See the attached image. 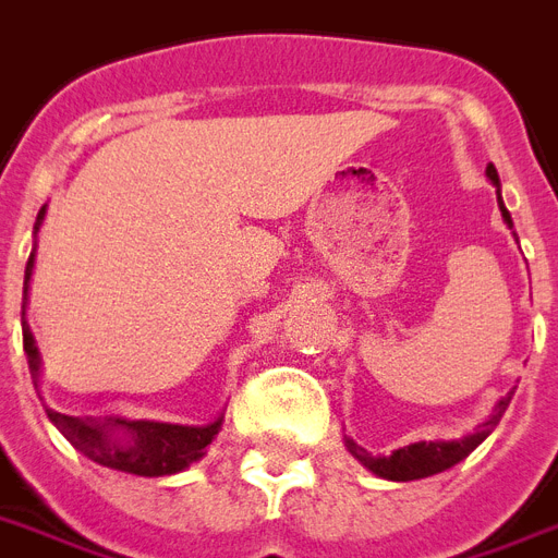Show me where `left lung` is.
<instances>
[{"instance_id":"1","label":"left lung","mask_w":558,"mask_h":558,"mask_svg":"<svg viewBox=\"0 0 558 558\" xmlns=\"http://www.w3.org/2000/svg\"><path fill=\"white\" fill-rule=\"evenodd\" d=\"M487 177H490V183L496 185V201H499L507 229H513V217H510V211L505 208V201H501L499 171H496L493 162L487 166ZM510 398H513V392L501 398L499 404L493 407L490 418L484 421L482 427L464 438H452V441H415L407 444V447H398V450H392L389 456H373V452H366L364 447H357L350 436H343V444H347V450H350L369 473L378 475V478H387V482H415V478H427V475L444 473V470L456 468L459 461L468 459L470 452L496 429V424L501 421L505 410L510 407Z\"/></svg>"}]
</instances>
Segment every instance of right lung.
<instances>
[{"label":"right lung","mask_w":558,"mask_h":558,"mask_svg":"<svg viewBox=\"0 0 558 558\" xmlns=\"http://www.w3.org/2000/svg\"><path fill=\"white\" fill-rule=\"evenodd\" d=\"M45 220V206L39 208L34 226V252L25 266V287H22V343L28 355V369L34 378V387L39 392V375H43V357L36 350L34 332H31L25 310H28L31 275L36 264V234ZM43 398V396H39ZM53 427L74 444L76 450L97 461L102 468L120 470L131 475H174L189 470L192 464L206 456V447L215 441V436L223 427V412L208 424H169V421L148 418H120V415H106V418H80V415H65L51 407H45Z\"/></svg>","instance_id":"add662e5"}]
</instances>
